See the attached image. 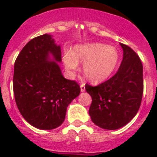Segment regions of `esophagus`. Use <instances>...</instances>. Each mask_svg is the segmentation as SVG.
<instances>
[{"mask_svg":"<svg viewBox=\"0 0 157 157\" xmlns=\"http://www.w3.org/2000/svg\"><path fill=\"white\" fill-rule=\"evenodd\" d=\"M86 91V88H85V84H82L81 85V92H83Z\"/></svg>","mask_w":157,"mask_h":157,"instance_id":"obj_1","label":"esophagus"}]
</instances>
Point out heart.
<instances>
[{
    "label": "heart",
    "mask_w": 157,
    "mask_h": 157,
    "mask_svg": "<svg viewBox=\"0 0 157 157\" xmlns=\"http://www.w3.org/2000/svg\"><path fill=\"white\" fill-rule=\"evenodd\" d=\"M118 61L117 49L100 43L78 45L74 48L72 54L66 51L63 55V62L67 71H75L79 67L78 62L82 63L84 75L93 83L109 78Z\"/></svg>",
    "instance_id": "obj_1"
}]
</instances>
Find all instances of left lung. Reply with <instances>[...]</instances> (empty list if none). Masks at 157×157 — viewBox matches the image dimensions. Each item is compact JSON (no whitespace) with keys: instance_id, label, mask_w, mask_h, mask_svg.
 Here are the masks:
<instances>
[{"instance_id":"1","label":"left lung","mask_w":157,"mask_h":157,"mask_svg":"<svg viewBox=\"0 0 157 157\" xmlns=\"http://www.w3.org/2000/svg\"><path fill=\"white\" fill-rule=\"evenodd\" d=\"M124 55L118 71L96 86L86 84L92 97L89 115L98 127L114 130L124 127L138 112L143 95V65L130 47L120 44Z\"/></svg>"}]
</instances>
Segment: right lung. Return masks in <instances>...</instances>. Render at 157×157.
Instances as JSON below:
<instances>
[{"mask_svg":"<svg viewBox=\"0 0 157 157\" xmlns=\"http://www.w3.org/2000/svg\"><path fill=\"white\" fill-rule=\"evenodd\" d=\"M60 46L49 34L31 39L14 64L13 92L19 112L39 129H54L62 124L66 109L80 94V86L65 79L59 63Z\"/></svg>","mask_w":157,"mask_h":157,"instance_id":"1","label":"right lung"}]
</instances>
